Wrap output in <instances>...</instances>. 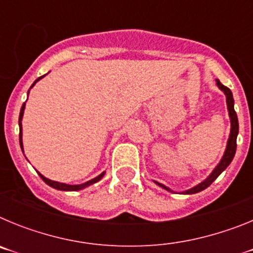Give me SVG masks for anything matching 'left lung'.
Instances as JSON below:
<instances>
[{
  "label": "left lung",
  "mask_w": 253,
  "mask_h": 253,
  "mask_svg": "<svg viewBox=\"0 0 253 253\" xmlns=\"http://www.w3.org/2000/svg\"><path fill=\"white\" fill-rule=\"evenodd\" d=\"M215 81H216V84H218L219 88H220V90L225 93V97H227L228 113H229V118H231V134H229V138H228L227 148H225L224 154H223V158L220 160V162L218 163V166H216L215 169H213V172H211V173L208 176V178H205L203 182H200L199 185H196V186L193 187V189L184 191L182 194H196V193H199V191H203V190H205L208 186H210V185H211V182H213V181L215 180V178L218 177V176L220 175V173H222V172L224 171L228 166H229V163L232 162V160H233V157H234V154H236L237 135H238V118H237V114H236V111H234L233 95H232V91L229 90L228 87H225L224 84H220V81H219V80H215ZM154 182H156V181H154ZM156 184H157L158 186L163 187V189H166V190H169V191H171L169 187H166L165 185L160 184V182H156Z\"/></svg>",
  "instance_id": "1"
}]
</instances>
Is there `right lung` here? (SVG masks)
Returning a JSON list of instances; mask_svg holds the SVG:
<instances>
[{
	"label": "right lung",
	"mask_w": 253,
	"mask_h": 253,
	"mask_svg": "<svg viewBox=\"0 0 253 253\" xmlns=\"http://www.w3.org/2000/svg\"><path fill=\"white\" fill-rule=\"evenodd\" d=\"M43 77H44V76H42V77L38 78L37 81H35L34 84H33V86H34V84H37L38 81H39L40 78H43ZM33 86H31V87H33ZM31 87H30V88H31ZM24 109H25V102L22 104L21 110H20V118H19V126H20L19 138H20V147H21V149H22V128H21V120H22V115H24ZM22 152H24V149H22ZM38 173H39V172H38ZM104 175H105V172H102L101 175H99V176H97V177L92 178V180L87 181V182H84V184H81V185H67V184H62V182H57V181L49 180V178L44 177V176L42 175V173H39V176H40V177H42V180H43L46 185H49V186H51V187H54V189H57V190H62V191H78V190H82V189H84V187L90 186V185L95 184V182H97V181L101 180V178L104 177Z\"/></svg>",
	"instance_id": "obj_1"
}]
</instances>
